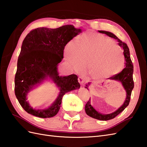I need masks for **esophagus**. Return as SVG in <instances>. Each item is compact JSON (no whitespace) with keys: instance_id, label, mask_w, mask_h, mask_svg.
I'll return each instance as SVG.
<instances>
[{"instance_id":"34e87169","label":"esophagus","mask_w":147,"mask_h":147,"mask_svg":"<svg viewBox=\"0 0 147 147\" xmlns=\"http://www.w3.org/2000/svg\"><path fill=\"white\" fill-rule=\"evenodd\" d=\"M78 81L81 84H84V82H86V80H84V78L83 77L80 76L78 78Z\"/></svg>"}]
</instances>
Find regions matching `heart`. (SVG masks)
Instances as JSON below:
<instances>
[{"mask_svg": "<svg viewBox=\"0 0 147 147\" xmlns=\"http://www.w3.org/2000/svg\"><path fill=\"white\" fill-rule=\"evenodd\" d=\"M67 61L73 69L81 73L90 67L91 76L96 80L112 77L123 67L122 51L111 38L94 33L82 35L78 47L70 43L66 48Z\"/></svg>", "mask_w": 147, "mask_h": 147, "instance_id": "b5f03b06", "label": "heart"}]
</instances>
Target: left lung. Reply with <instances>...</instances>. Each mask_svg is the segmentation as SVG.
Returning <instances> with one entry per match:
<instances>
[{
    "label": "left lung",
    "mask_w": 147,
    "mask_h": 147,
    "mask_svg": "<svg viewBox=\"0 0 147 147\" xmlns=\"http://www.w3.org/2000/svg\"><path fill=\"white\" fill-rule=\"evenodd\" d=\"M99 32L101 33H104V34L107 35V36L113 38L117 40L119 46H120L123 49V53L124 57H125V68H124L121 72H120L117 74L114 75V76L108 78L111 80H116V81H119L120 82H121V83L122 84L124 89H125L126 92H127V97L125 102H124L122 106L120 108H119L116 111H115L114 112H113L110 114H106V115L102 114H100V113L96 111L91 105L90 99L88 100V102L86 103V106H85L86 113V114L88 115L89 116L91 117L94 119H98L100 120H111L115 118L117 115H119L120 112H122L124 109H125L128 106V105L129 104L131 91H132V89H134V82L133 80L134 66L130 58L129 48L125 42H123V41H122V40H120L114 34H113V33L111 32L102 31V30L99 31ZM88 84H89V83H88ZM86 88L88 89V84H86Z\"/></svg>",
    "instance_id": "obj_1"
}]
</instances>
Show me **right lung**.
<instances>
[{
    "mask_svg": "<svg viewBox=\"0 0 147 147\" xmlns=\"http://www.w3.org/2000/svg\"><path fill=\"white\" fill-rule=\"evenodd\" d=\"M81 32L73 25H63L57 28H37L28 33L22 45L15 76V94L24 109L28 114L41 118H50L57 114L65 93L79 89L80 84L76 74L59 76L58 64L63 58L66 45ZM54 79L60 92L51 107L44 110H33L26 96L37 84L47 77Z\"/></svg>",
    "mask_w": 147,
    "mask_h": 147,
    "instance_id": "1",
    "label": "right lung"
}]
</instances>
